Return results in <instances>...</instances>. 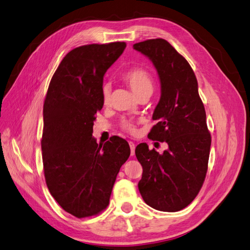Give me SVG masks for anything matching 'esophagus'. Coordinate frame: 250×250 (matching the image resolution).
Listing matches in <instances>:
<instances>
[{
    "label": "esophagus",
    "instance_id": "esophagus-1",
    "mask_svg": "<svg viewBox=\"0 0 250 250\" xmlns=\"http://www.w3.org/2000/svg\"><path fill=\"white\" fill-rule=\"evenodd\" d=\"M129 147H130V154L131 155H134V151H135V145L133 142H129Z\"/></svg>",
    "mask_w": 250,
    "mask_h": 250
}]
</instances>
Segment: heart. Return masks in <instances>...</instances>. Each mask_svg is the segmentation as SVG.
<instances>
[{
	"mask_svg": "<svg viewBox=\"0 0 250 250\" xmlns=\"http://www.w3.org/2000/svg\"><path fill=\"white\" fill-rule=\"evenodd\" d=\"M122 80L131 88L139 98L149 97L153 92L154 81L151 73L142 66H131L122 74ZM101 98L104 104H107L110 99L109 84H103L101 87ZM122 129L134 134L137 132V125L134 121L123 120L121 122Z\"/></svg>",
	"mask_w": 250,
	"mask_h": 250,
	"instance_id": "heart-1",
	"label": "heart"
}]
</instances>
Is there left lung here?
I'll return each mask as SVG.
<instances>
[{
	"label": "left lung",
	"mask_w": 250,
	"mask_h": 250,
	"mask_svg": "<svg viewBox=\"0 0 250 250\" xmlns=\"http://www.w3.org/2000/svg\"><path fill=\"white\" fill-rule=\"evenodd\" d=\"M133 49L153 62L161 80L152 117L157 123L148 137L169 146L163 154L146 143L135 148L143 167L139 190L149 207L177 211L195 199L206 179L211 142L206 109L190 63L167 41H144Z\"/></svg>",
	"instance_id": "left-lung-1"
}]
</instances>
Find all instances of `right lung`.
Masks as SVG:
<instances>
[{"mask_svg":"<svg viewBox=\"0 0 250 250\" xmlns=\"http://www.w3.org/2000/svg\"><path fill=\"white\" fill-rule=\"evenodd\" d=\"M126 42L85 44L70 51L50 81L43 103L42 164L51 195L67 213L86 218L109 203L120 168L130 155L128 143L93 138L96 113L103 107L101 87L108 67Z\"/></svg>","mask_w":250,"mask_h":250,"instance_id":"obj_1","label":"right lung"}]
</instances>
